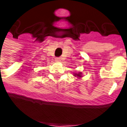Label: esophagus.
<instances>
[{
    "mask_svg": "<svg viewBox=\"0 0 127 127\" xmlns=\"http://www.w3.org/2000/svg\"><path fill=\"white\" fill-rule=\"evenodd\" d=\"M56 61H57V62H60L61 61V57H57V58H56Z\"/></svg>",
    "mask_w": 127,
    "mask_h": 127,
    "instance_id": "esophagus-1",
    "label": "esophagus"
}]
</instances>
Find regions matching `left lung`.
Segmentation results:
<instances>
[{
  "mask_svg": "<svg viewBox=\"0 0 127 127\" xmlns=\"http://www.w3.org/2000/svg\"><path fill=\"white\" fill-rule=\"evenodd\" d=\"M75 76H76V75H77V76H78V77H80V76H81V75H80V73H78V74H77V75L75 74Z\"/></svg>",
  "mask_w": 127,
  "mask_h": 127,
  "instance_id": "left-lung-1",
  "label": "left lung"
}]
</instances>
